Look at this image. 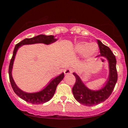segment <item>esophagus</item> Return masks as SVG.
<instances>
[{
	"label": "esophagus",
	"mask_w": 128,
	"mask_h": 128,
	"mask_svg": "<svg viewBox=\"0 0 128 128\" xmlns=\"http://www.w3.org/2000/svg\"><path fill=\"white\" fill-rule=\"evenodd\" d=\"M64 74H66V75H67V74H72V73L73 72V68H71V67L66 68L65 70H64Z\"/></svg>",
	"instance_id": "esophagus-1"
}]
</instances>
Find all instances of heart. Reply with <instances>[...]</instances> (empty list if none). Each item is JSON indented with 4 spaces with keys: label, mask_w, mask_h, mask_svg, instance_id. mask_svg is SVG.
Masks as SVG:
<instances>
[{
    "label": "heart",
    "mask_w": 128,
    "mask_h": 128,
    "mask_svg": "<svg viewBox=\"0 0 128 128\" xmlns=\"http://www.w3.org/2000/svg\"><path fill=\"white\" fill-rule=\"evenodd\" d=\"M98 46L96 44L87 42H79L76 44L75 47V52L78 54H82L85 60H89L93 57L98 51Z\"/></svg>",
    "instance_id": "b5f03b06"
}]
</instances>
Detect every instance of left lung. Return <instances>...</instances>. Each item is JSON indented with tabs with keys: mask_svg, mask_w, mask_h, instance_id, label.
Instances as JSON below:
<instances>
[{
	"mask_svg": "<svg viewBox=\"0 0 128 128\" xmlns=\"http://www.w3.org/2000/svg\"><path fill=\"white\" fill-rule=\"evenodd\" d=\"M97 42L100 51V54L97 57L106 58L109 63V77L104 86L97 90L90 89L86 86L79 76L73 73L76 78L75 84L72 88L74 98L80 103L87 106H95L108 99L114 89L118 78L116 56L108 46L99 40H97Z\"/></svg>",
	"mask_w": 128,
	"mask_h": 128,
	"instance_id": "left-lung-1",
	"label": "left lung"
}]
</instances>
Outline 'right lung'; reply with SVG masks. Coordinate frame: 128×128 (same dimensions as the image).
<instances>
[{
	"label": "right lung",
	"instance_id": "1",
	"mask_svg": "<svg viewBox=\"0 0 128 128\" xmlns=\"http://www.w3.org/2000/svg\"><path fill=\"white\" fill-rule=\"evenodd\" d=\"M57 39L54 38V36H52V35L46 36L44 34H40L32 38H26L24 39L23 40L18 43L15 46L12 56L10 61V63L9 70H8L10 81L11 85H12V89H13L15 94L28 103L34 104H42L48 102L53 97L54 93H55L57 86L64 78V73H62L61 75L54 78L49 82L48 84L44 89L39 91V92H34V93L25 92L17 86L12 76V66H13L15 56H16L17 51L19 47L24 46V45L34 44L38 43H42L44 44L48 45L54 42Z\"/></svg>",
	"mask_w": 128,
	"mask_h": 128
}]
</instances>
